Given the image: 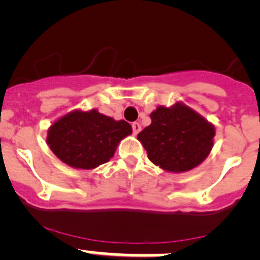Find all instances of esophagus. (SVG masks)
Masks as SVG:
<instances>
[{
    "label": "esophagus",
    "mask_w": 260,
    "mask_h": 260,
    "mask_svg": "<svg viewBox=\"0 0 260 260\" xmlns=\"http://www.w3.org/2000/svg\"><path fill=\"white\" fill-rule=\"evenodd\" d=\"M140 130H141L140 124H139V122H134V124H133V133L136 135V134H138Z\"/></svg>",
    "instance_id": "1"
}]
</instances>
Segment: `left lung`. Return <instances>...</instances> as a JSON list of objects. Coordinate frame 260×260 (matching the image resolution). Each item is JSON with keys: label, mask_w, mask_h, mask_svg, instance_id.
Instances as JSON below:
<instances>
[{"label": "left lung", "mask_w": 260, "mask_h": 260, "mask_svg": "<svg viewBox=\"0 0 260 260\" xmlns=\"http://www.w3.org/2000/svg\"><path fill=\"white\" fill-rule=\"evenodd\" d=\"M151 124L138 139L155 166L182 173L201 164L214 145L215 127L183 104L159 106L150 114Z\"/></svg>", "instance_id": "obj_1"}]
</instances>
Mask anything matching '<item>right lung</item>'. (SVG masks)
Wrapping results in <instances>:
<instances>
[{"label":"right lung","mask_w":260,"mask_h":260,"mask_svg":"<svg viewBox=\"0 0 260 260\" xmlns=\"http://www.w3.org/2000/svg\"><path fill=\"white\" fill-rule=\"evenodd\" d=\"M129 122L91 111H72L54 122L46 143L51 151L69 167L93 169L114 156L116 146L130 135Z\"/></svg>","instance_id":"right-lung-1"}]
</instances>
